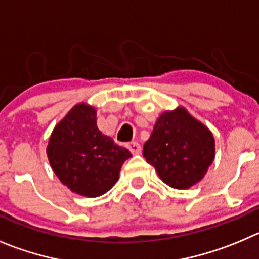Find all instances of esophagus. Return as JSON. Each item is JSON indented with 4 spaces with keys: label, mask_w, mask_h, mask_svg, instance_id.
I'll return each mask as SVG.
<instances>
[{
    "label": "esophagus",
    "mask_w": 259,
    "mask_h": 259,
    "mask_svg": "<svg viewBox=\"0 0 259 259\" xmlns=\"http://www.w3.org/2000/svg\"><path fill=\"white\" fill-rule=\"evenodd\" d=\"M127 149H129L133 154H139L142 151V147L138 142H132V143L127 144Z\"/></svg>",
    "instance_id": "obj_1"
}]
</instances>
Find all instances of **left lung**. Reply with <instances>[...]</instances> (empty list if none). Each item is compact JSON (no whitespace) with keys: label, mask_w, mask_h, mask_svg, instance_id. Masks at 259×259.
<instances>
[{"label":"left lung","mask_w":259,"mask_h":259,"mask_svg":"<svg viewBox=\"0 0 259 259\" xmlns=\"http://www.w3.org/2000/svg\"><path fill=\"white\" fill-rule=\"evenodd\" d=\"M143 156L166 184L188 189L202 180L213 162V135L185 108L179 107L159 116L144 144Z\"/></svg>","instance_id":"left-lung-1"}]
</instances>
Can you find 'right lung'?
Masks as SVG:
<instances>
[{"instance_id": "right-lung-1", "label": "right lung", "mask_w": 259, "mask_h": 259, "mask_svg": "<svg viewBox=\"0 0 259 259\" xmlns=\"http://www.w3.org/2000/svg\"><path fill=\"white\" fill-rule=\"evenodd\" d=\"M47 156L62 184L76 194L94 198L115 185L132 153L98 130L93 107L79 103L56 125Z\"/></svg>"}]
</instances>
